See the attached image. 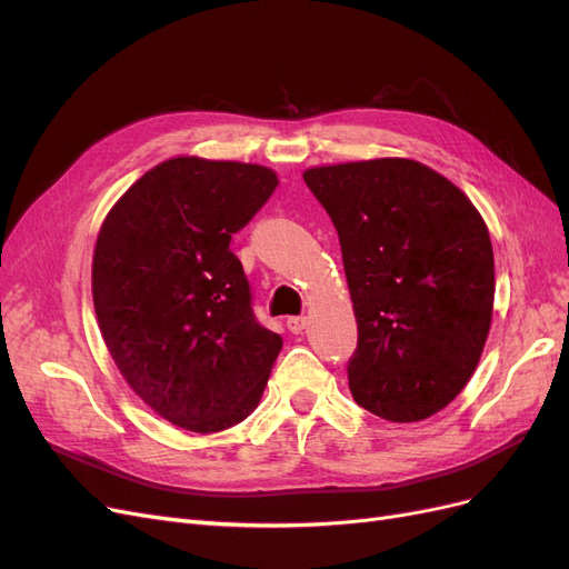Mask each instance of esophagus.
I'll return each mask as SVG.
<instances>
[{
    "label": "esophagus",
    "mask_w": 569,
    "mask_h": 569,
    "mask_svg": "<svg viewBox=\"0 0 569 569\" xmlns=\"http://www.w3.org/2000/svg\"><path fill=\"white\" fill-rule=\"evenodd\" d=\"M287 330H289L291 335H301V332L306 330V318H303V316H291V318L287 320Z\"/></svg>",
    "instance_id": "obj_1"
}]
</instances>
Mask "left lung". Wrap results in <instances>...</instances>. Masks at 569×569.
<instances>
[{"label":"left lung","instance_id":"8db88e82","mask_svg":"<svg viewBox=\"0 0 569 569\" xmlns=\"http://www.w3.org/2000/svg\"><path fill=\"white\" fill-rule=\"evenodd\" d=\"M330 213L358 322L353 401L391 422L449 406L472 377L493 313V249L460 189L410 159L308 168Z\"/></svg>","mask_w":569,"mask_h":569}]
</instances>
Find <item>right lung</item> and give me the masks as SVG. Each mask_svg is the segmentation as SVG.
Here are the masks:
<instances>
[{"instance_id":"obj_1","label":"right lung","mask_w":569,"mask_h":569,"mask_svg":"<svg viewBox=\"0 0 569 569\" xmlns=\"http://www.w3.org/2000/svg\"><path fill=\"white\" fill-rule=\"evenodd\" d=\"M278 187L256 163L176 157L116 201L92 258L101 337L130 389L189 432L251 416L282 337L256 320L230 239Z\"/></svg>"}]
</instances>
